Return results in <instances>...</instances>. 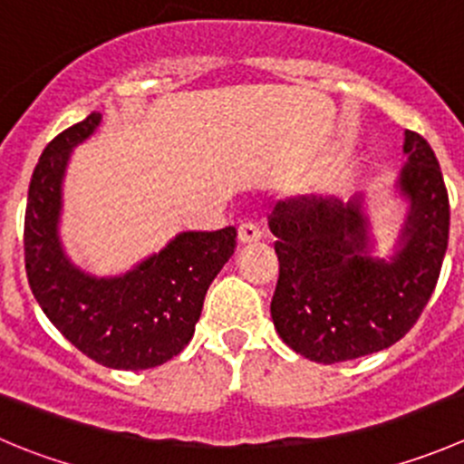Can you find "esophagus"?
<instances>
[{
    "instance_id": "34e87169",
    "label": "esophagus",
    "mask_w": 464,
    "mask_h": 464,
    "mask_svg": "<svg viewBox=\"0 0 464 464\" xmlns=\"http://www.w3.org/2000/svg\"><path fill=\"white\" fill-rule=\"evenodd\" d=\"M260 237H263V231H260V227L256 222H242L237 227V240H240V245H251V242H258Z\"/></svg>"
}]
</instances>
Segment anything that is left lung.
<instances>
[{"instance_id":"8db88e82","label":"left lung","mask_w":464,"mask_h":464,"mask_svg":"<svg viewBox=\"0 0 464 464\" xmlns=\"http://www.w3.org/2000/svg\"><path fill=\"white\" fill-rule=\"evenodd\" d=\"M399 197L406 222L390 258L374 256L362 197H295L269 215L276 236L274 328L308 361H353L401 340L429 304L449 245V195L429 142L406 131Z\"/></svg>"}]
</instances>
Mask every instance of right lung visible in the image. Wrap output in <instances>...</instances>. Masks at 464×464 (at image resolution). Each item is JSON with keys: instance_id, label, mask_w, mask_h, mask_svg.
I'll return each instance as SVG.
<instances>
[{"instance_id": "right-lung-1", "label": "right lung", "mask_w": 464, "mask_h": 464, "mask_svg": "<svg viewBox=\"0 0 464 464\" xmlns=\"http://www.w3.org/2000/svg\"><path fill=\"white\" fill-rule=\"evenodd\" d=\"M99 122L102 112H90L58 133L35 165L24 215L26 278L49 322L81 353L112 370H150L192 340L208 285L236 251L237 231H183L118 276L76 267L58 233L63 179L72 150Z\"/></svg>"}]
</instances>
